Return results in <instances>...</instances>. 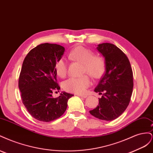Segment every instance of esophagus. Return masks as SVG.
Segmentation results:
<instances>
[{
	"label": "esophagus",
	"mask_w": 153,
	"mask_h": 153,
	"mask_svg": "<svg viewBox=\"0 0 153 153\" xmlns=\"http://www.w3.org/2000/svg\"><path fill=\"white\" fill-rule=\"evenodd\" d=\"M77 96L81 97V98H86L87 97L86 95H82V94H77Z\"/></svg>",
	"instance_id": "esophagus-1"
}]
</instances>
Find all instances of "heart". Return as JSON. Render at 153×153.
Returning <instances> with one entry per match:
<instances>
[{
	"mask_svg": "<svg viewBox=\"0 0 153 153\" xmlns=\"http://www.w3.org/2000/svg\"><path fill=\"white\" fill-rule=\"evenodd\" d=\"M68 57L71 61L83 64L82 73H87L94 79H99L105 73L104 59L83 46L78 45L69 52ZM55 71L61 78L65 77L68 73V63L64 58H61L55 64ZM91 84L89 76L84 75L78 78H70L63 83L64 89L76 94H83Z\"/></svg>",
	"mask_w": 153,
	"mask_h": 153,
	"instance_id": "obj_1",
	"label": "heart"
}]
</instances>
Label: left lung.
<instances>
[{
  "instance_id": "left-lung-1",
  "label": "left lung",
  "mask_w": 153,
  "mask_h": 153,
  "mask_svg": "<svg viewBox=\"0 0 153 153\" xmlns=\"http://www.w3.org/2000/svg\"><path fill=\"white\" fill-rule=\"evenodd\" d=\"M97 50L103 55L105 73L94 91L102 94L99 104L90 114L104 121H112L126 109L133 87L130 62L123 51L111 43H101Z\"/></svg>"
}]
</instances>
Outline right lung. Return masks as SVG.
Listing matches in <instances>:
<instances>
[{"mask_svg":"<svg viewBox=\"0 0 153 153\" xmlns=\"http://www.w3.org/2000/svg\"><path fill=\"white\" fill-rule=\"evenodd\" d=\"M64 51L59 45L41 44L32 49L23 62L18 80L22 100L29 113L38 121L50 122L61 117L73 96L62 92L57 98L52 97L53 92L60 89L55 64Z\"/></svg>","mask_w":153,"mask_h":153,"instance_id":"right-lung-1","label":"right lung"}]
</instances>
